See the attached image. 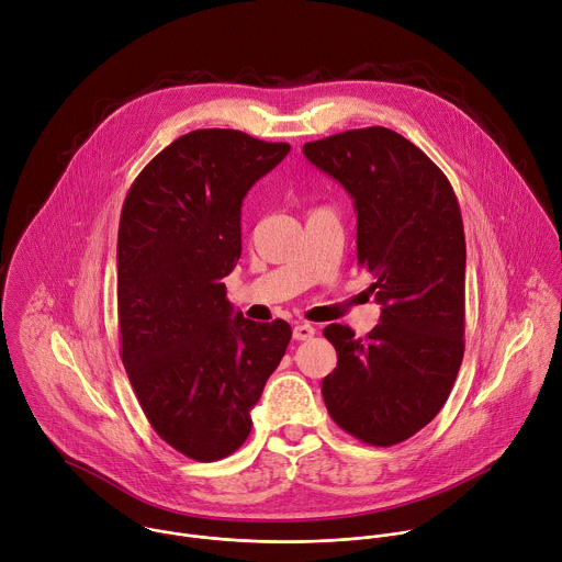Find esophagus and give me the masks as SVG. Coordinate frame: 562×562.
Returning a JSON list of instances; mask_svg holds the SVG:
<instances>
[{"label": "esophagus", "mask_w": 562, "mask_h": 562, "mask_svg": "<svg viewBox=\"0 0 562 562\" xmlns=\"http://www.w3.org/2000/svg\"><path fill=\"white\" fill-rule=\"evenodd\" d=\"M315 336V327L313 325H306V323H300L293 327V338L295 340H308Z\"/></svg>", "instance_id": "1"}]
</instances>
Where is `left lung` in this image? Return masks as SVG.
Returning <instances> with one entry per match:
<instances>
[{"mask_svg": "<svg viewBox=\"0 0 562 562\" xmlns=\"http://www.w3.org/2000/svg\"><path fill=\"white\" fill-rule=\"evenodd\" d=\"M313 167L351 195L358 265L375 282L380 323L364 338L329 325L338 367L323 380L334 423L391 447L429 425L464 353V228L447 176L384 126L353 128L302 146Z\"/></svg>", "mask_w": 562, "mask_h": 562, "instance_id": "1", "label": "left lung"}]
</instances>
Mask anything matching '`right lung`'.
Segmentation results:
<instances>
[{
    "instance_id": "obj_1",
    "label": "right lung",
    "mask_w": 562,
    "mask_h": 562,
    "mask_svg": "<svg viewBox=\"0 0 562 562\" xmlns=\"http://www.w3.org/2000/svg\"><path fill=\"white\" fill-rule=\"evenodd\" d=\"M291 146L191 131L131 184L117 233L120 356L155 434L213 462L251 434V409L291 340L284 319L233 313L224 278L243 254V200Z\"/></svg>"
}]
</instances>
